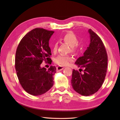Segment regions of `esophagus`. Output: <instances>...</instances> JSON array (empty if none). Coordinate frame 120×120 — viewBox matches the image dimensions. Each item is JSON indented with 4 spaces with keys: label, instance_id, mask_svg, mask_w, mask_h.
Segmentation results:
<instances>
[{
    "label": "esophagus",
    "instance_id": "esophagus-1",
    "mask_svg": "<svg viewBox=\"0 0 120 120\" xmlns=\"http://www.w3.org/2000/svg\"><path fill=\"white\" fill-rule=\"evenodd\" d=\"M64 69V67H63L62 66H58L57 68H56V70L58 71H61L63 70Z\"/></svg>",
    "mask_w": 120,
    "mask_h": 120
}]
</instances>
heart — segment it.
Returning <instances> with one entry per match:
<instances>
[{
	"mask_svg": "<svg viewBox=\"0 0 120 120\" xmlns=\"http://www.w3.org/2000/svg\"><path fill=\"white\" fill-rule=\"evenodd\" d=\"M61 40L65 43H67L71 46L72 52H76L79 50L78 44V40L76 36L72 32H67L61 38ZM58 50V44L55 43L52 46V51L56 53ZM71 60V59L68 56L59 55L55 58L54 62L60 66H66Z\"/></svg>",
	"mask_w": 120,
	"mask_h": 120,
	"instance_id": "obj_1",
	"label": "heart"
}]
</instances>
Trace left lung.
<instances>
[{"mask_svg":"<svg viewBox=\"0 0 120 120\" xmlns=\"http://www.w3.org/2000/svg\"><path fill=\"white\" fill-rule=\"evenodd\" d=\"M88 32L90 43L84 56L75 62L80 68L79 71L73 69L71 80L74 90L83 96L95 94L102 86L106 74L108 59L101 38L91 29Z\"/></svg>","mask_w":120,"mask_h":120,"instance_id":"1","label":"left lung"}]
</instances>
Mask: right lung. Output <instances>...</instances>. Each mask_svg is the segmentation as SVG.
I'll list each match as a JSON object with an SVG mask.
<instances>
[{
  "label": "right lung",
  "instance_id": "right-lung-1",
  "mask_svg": "<svg viewBox=\"0 0 120 120\" xmlns=\"http://www.w3.org/2000/svg\"><path fill=\"white\" fill-rule=\"evenodd\" d=\"M54 31L36 28L22 38L15 56L16 74L22 87L28 94L38 96L45 93L53 85L55 66L47 70L41 67L43 61L51 64L49 41Z\"/></svg>",
  "mask_w": 120,
  "mask_h": 120
}]
</instances>
